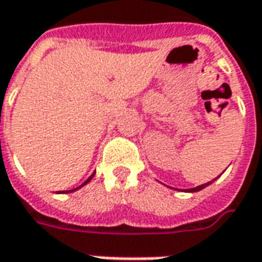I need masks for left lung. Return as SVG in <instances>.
<instances>
[{
	"label": "left lung",
	"mask_w": 262,
	"mask_h": 262,
	"mask_svg": "<svg viewBox=\"0 0 262 262\" xmlns=\"http://www.w3.org/2000/svg\"><path fill=\"white\" fill-rule=\"evenodd\" d=\"M214 180H216V178H214ZM214 180H212L210 182H206V184H202V185H199V187H196V188H192V189H188V192H198V191H201V189H203L205 187H208L209 184H212Z\"/></svg>",
	"instance_id": "obj_1"
}]
</instances>
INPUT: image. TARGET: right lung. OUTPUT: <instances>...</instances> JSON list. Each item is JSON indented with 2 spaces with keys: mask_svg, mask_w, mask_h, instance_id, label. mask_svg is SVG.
<instances>
[{
  "mask_svg": "<svg viewBox=\"0 0 262 262\" xmlns=\"http://www.w3.org/2000/svg\"><path fill=\"white\" fill-rule=\"evenodd\" d=\"M94 174H95V172H94ZM94 174H92V176H91V177H90V178H88V180H86V181H85V182H82V184H81L80 187H77V188H74V189H71V191H66V193H67V192H74V191H77V189H80V188H81V187H84V185H85V184H88V182L91 181V180H92V177H94Z\"/></svg>",
  "mask_w": 262,
  "mask_h": 262,
  "instance_id": "right-lung-1",
  "label": "right lung"
}]
</instances>
